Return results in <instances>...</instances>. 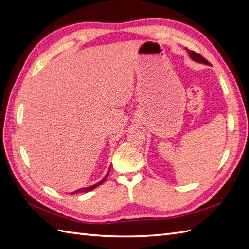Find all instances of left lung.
Returning <instances> with one entry per match:
<instances>
[{
	"label": "left lung",
	"instance_id": "8db88e82",
	"mask_svg": "<svg viewBox=\"0 0 249 249\" xmlns=\"http://www.w3.org/2000/svg\"><path fill=\"white\" fill-rule=\"evenodd\" d=\"M186 50H187V52H188L189 56L192 57V59H193L195 62H198V63H201V64H205V65H211L210 63H209L208 61H206L203 56H201L200 54L196 53V52H194V51H192V50H188L187 48H186Z\"/></svg>",
	"mask_w": 249,
	"mask_h": 249
}]
</instances>
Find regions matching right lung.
<instances>
[{"instance_id": "1", "label": "right lung", "mask_w": 249, "mask_h": 249, "mask_svg": "<svg viewBox=\"0 0 249 249\" xmlns=\"http://www.w3.org/2000/svg\"><path fill=\"white\" fill-rule=\"evenodd\" d=\"M109 171H110V169H109ZM109 171L107 172V174H106L105 176V178L102 179V181L100 182H98V183H96V184H94V185H92V186H89V187H83V188H79V189H77V190H75V192H72L71 194L72 195H75V194H77V193H86V192H89V190H92V189H94V188H96L97 186H99L100 184H103L104 182H105V179L107 178V177H108V174H109Z\"/></svg>"}]
</instances>
